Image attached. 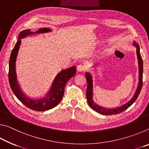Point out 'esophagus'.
Listing matches in <instances>:
<instances>
[{
  "instance_id": "1",
  "label": "esophagus",
  "mask_w": 149,
  "mask_h": 149,
  "mask_svg": "<svg viewBox=\"0 0 149 149\" xmlns=\"http://www.w3.org/2000/svg\"><path fill=\"white\" fill-rule=\"evenodd\" d=\"M77 70L78 72H84L86 70V68H85L84 65L79 64L77 66Z\"/></svg>"
}]
</instances>
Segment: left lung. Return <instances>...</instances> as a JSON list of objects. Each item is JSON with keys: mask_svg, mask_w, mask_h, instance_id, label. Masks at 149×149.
Masks as SVG:
<instances>
[{"mask_svg": "<svg viewBox=\"0 0 149 149\" xmlns=\"http://www.w3.org/2000/svg\"><path fill=\"white\" fill-rule=\"evenodd\" d=\"M133 45L137 48V59H138V64H139V81L138 86L137 88V90L135 93V95L133 96V98L131 99L129 102L126 103V104H123V106L120 107H118L116 108H113V109H109V108H104L100 107V106L98 105L93 101V79L91 75L89 73H86L85 74V77L87 79V91H86V97L87 100L88 102V104L91 107L93 110H95L96 112H99V114L102 115H113V114H118L120 113L123 112V111L127 109L131 105H132L133 102H134L136 100H137L138 96L139 95V93L141 92V90L142 89L143 86V60L142 57H141L139 52V46L136 42H133Z\"/></svg>", "mask_w": 149, "mask_h": 149, "instance_id": "obj_1", "label": "left lung"}]
</instances>
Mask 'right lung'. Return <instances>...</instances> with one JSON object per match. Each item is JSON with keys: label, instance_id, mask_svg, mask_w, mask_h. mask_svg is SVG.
<instances>
[{"label": "right lung", "instance_id": "1", "mask_svg": "<svg viewBox=\"0 0 149 149\" xmlns=\"http://www.w3.org/2000/svg\"><path fill=\"white\" fill-rule=\"evenodd\" d=\"M50 31H51L50 29L45 27V28L39 29L38 31L36 32H32L30 29H26L21 31L18 35V40L15 45L10 57L8 79L12 91L20 102L23 103L27 108L35 111H46L58 105L61 101L64 96L65 84H67L68 81L74 77L76 73L75 66H72L70 68L62 70L55 77L49 93L42 99H30L22 91L17 82L16 72V60L21 44V39L34 33H42Z\"/></svg>", "mask_w": 149, "mask_h": 149}]
</instances>
